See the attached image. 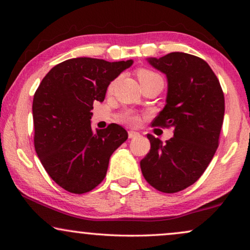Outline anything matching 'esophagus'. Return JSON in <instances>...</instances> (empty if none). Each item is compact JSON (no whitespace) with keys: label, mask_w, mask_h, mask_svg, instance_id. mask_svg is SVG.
I'll list each match as a JSON object with an SVG mask.
<instances>
[{"label":"esophagus","mask_w":250,"mask_h":250,"mask_svg":"<svg viewBox=\"0 0 250 250\" xmlns=\"http://www.w3.org/2000/svg\"><path fill=\"white\" fill-rule=\"evenodd\" d=\"M128 135H129V139H133L135 137H138L139 133L135 132V131H133V130H130L128 132Z\"/></svg>","instance_id":"1"}]
</instances>
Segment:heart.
<instances>
[{
  "instance_id": "heart-1",
  "label": "heart",
  "mask_w": 250,
  "mask_h": 250,
  "mask_svg": "<svg viewBox=\"0 0 250 250\" xmlns=\"http://www.w3.org/2000/svg\"><path fill=\"white\" fill-rule=\"evenodd\" d=\"M137 76H138V79H139V82H140V83L149 82V80H153V79L162 80V78H161L160 75L154 73V71H152L150 69H146V68L138 69L137 70ZM115 83L116 82H112L111 83H110V86L108 88L109 91H111L113 89ZM121 121L125 122V124H126V125H135L139 122V117L133 112H126V113H125L124 116H122Z\"/></svg>"
}]
</instances>
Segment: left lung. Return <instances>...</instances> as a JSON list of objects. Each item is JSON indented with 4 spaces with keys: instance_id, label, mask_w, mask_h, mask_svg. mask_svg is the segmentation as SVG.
Here are the masks:
<instances>
[{
    "instance_id": "obj_1",
    "label": "left lung",
    "mask_w": 250,
    "mask_h": 250,
    "mask_svg": "<svg viewBox=\"0 0 250 250\" xmlns=\"http://www.w3.org/2000/svg\"><path fill=\"white\" fill-rule=\"evenodd\" d=\"M146 61L167 79V104L152 125L172 126L174 134L164 145L147 134L151 149L141 171L158 191L176 193L195 183L213 159L225 100L216 75L202 58L175 52Z\"/></svg>"
}]
</instances>
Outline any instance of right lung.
I'll use <instances>...</instances> for the list:
<instances>
[{"label":"right lung","instance_id":"obj_1","mask_svg":"<svg viewBox=\"0 0 250 250\" xmlns=\"http://www.w3.org/2000/svg\"><path fill=\"white\" fill-rule=\"evenodd\" d=\"M132 59L71 58L53 67L33 99L34 146L48 175L70 193L94 189L104 179L110 156L128 139L121 125L91 129L94 101H104L107 88Z\"/></svg>","mask_w":250,"mask_h":250}]
</instances>
